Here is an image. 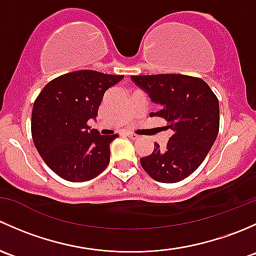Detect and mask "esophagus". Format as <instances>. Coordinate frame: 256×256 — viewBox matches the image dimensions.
Returning a JSON list of instances; mask_svg holds the SVG:
<instances>
[{"label": "esophagus", "instance_id": "obj_1", "mask_svg": "<svg viewBox=\"0 0 256 256\" xmlns=\"http://www.w3.org/2000/svg\"><path fill=\"white\" fill-rule=\"evenodd\" d=\"M126 136H128V138H130L131 140H138V136L136 135V134H132V132H128L126 134Z\"/></svg>", "mask_w": 256, "mask_h": 256}]
</instances>
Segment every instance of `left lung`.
<instances>
[{
	"instance_id": "1",
	"label": "left lung",
	"mask_w": 256,
	"mask_h": 256,
	"mask_svg": "<svg viewBox=\"0 0 256 256\" xmlns=\"http://www.w3.org/2000/svg\"><path fill=\"white\" fill-rule=\"evenodd\" d=\"M152 102L161 109L154 116L174 131L166 147L154 142L141 166L154 180L176 183L200 166L219 131V102L204 80L182 74L131 76Z\"/></svg>"
}]
</instances>
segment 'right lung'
Returning a JSON list of instances; mask_svg holds the SVG:
<instances>
[{
	"mask_svg": "<svg viewBox=\"0 0 256 256\" xmlns=\"http://www.w3.org/2000/svg\"><path fill=\"white\" fill-rule=\"evenodd\" d=\"M124 76L78 70L49 82L33 104L32 138L46 164L63 180L85 182L99 176L110 161L118 135H100L88 126L102 96Z\"/></svg>",
	"mask_w": 256,
	"mask_h": 256,
	"instance_id": "add662e5",
	"label": "right lung"
}]
</instances>
